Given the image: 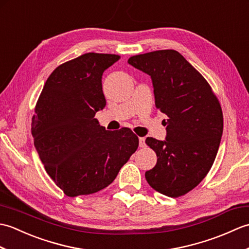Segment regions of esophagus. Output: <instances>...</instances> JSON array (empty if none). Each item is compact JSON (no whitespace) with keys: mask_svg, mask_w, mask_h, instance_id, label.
Returning a JSON list of instances; mask_svg holds the SVG:
<instances>
[{"mask_svg":"<svg viewBox=\"0 0 249 249\" xmlns=\"http://www.w3.org/2000/svg\"><path fill=\"white\" fill-rule=\"evenodd\" d=\"M139 145L140 147L145 146V138H143V137H142V138H139Z\"/></svg>","mask_w":249,"mask_h":249,"instance_id":"1","label":"esophagus"}]
</instances>
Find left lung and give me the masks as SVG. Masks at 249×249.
<instances>
[{
	"label": "left lung",
	"instance_id": "obj_1",
	"mask_svg": "<svg viewBox=\"0 0 249 249\" xmlns=\"http://www.w3.org/2000/svg\"><path fill=\"white\" fill-rule=\"evenodd\" d=\"M128 63L151 76L156 108L168 116L166 140H145L157 155L145 178L156 192L181 197L202 181L217 155L224 128L219 100L204 77L176 50L134 55Z\"/></svg>",
	"mask_w": 249,
	"mask_h": 249
}]
</instances>
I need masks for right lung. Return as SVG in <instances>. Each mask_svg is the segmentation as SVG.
Returning <instances> with one entry per match:
<instances>
[{
  "instance_id": "add662e5",
  "label": "right lung",
  "mask_w": 249,
  "mask_h": 249,
  "mask_svg": "<svg viewBox=\"0 0 249 249\" xmlns=\"http://www.w3.org/2000/svg\"><path fill=\"white\" fill-rule=\"evenodd\" d=\"M119 59L89 52L63 63L47 79L36 103L34 145L47 173L68 197L109 186L138 149L130 128L106 130L94 118L106 106L103 72Z\"/></svg>"
}]
</instances>
